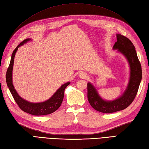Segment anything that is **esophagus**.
<instances>
[{
  "label": "esophagus",
  "mask_w": 149,
  "mask_h": 149,
  "mask_svg": "<svg viewBox=\"0 0 149 149\" xmlns=\"http://www.w3.org/2000/svg\"><path fill=\"white\" fill-rule=\"evenodd\" d=\"M80 77L81 78H86L87 77V75L86 72H81V73L80 74Z\"/></svg>",
  "instance_id": "34e87169"
}]
</instances>
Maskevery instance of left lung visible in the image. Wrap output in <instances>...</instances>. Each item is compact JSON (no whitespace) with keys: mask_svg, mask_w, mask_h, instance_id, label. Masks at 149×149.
<instances>
[{"mask_svg":"<svg viewBox=\"0 0 149 149\" xmlns=\"http://www.w3.org/2000/svg\"><path fill=\"white\" fill-rule=\"evenodd\" d=\"M116 36L117 41L113 49H118L127 58L130 69V80L125 91L116 100L105 101L98 95L93 85L87 84V98L90 105L97 111L104 113H115L128 107L137 95L142 78L141 65L132 42L121 35L117 34Z\"/></svg>","mask_w":149,"mask_h":149,"instance_id":"8db88e82","label":"left lung"}]
</instances>
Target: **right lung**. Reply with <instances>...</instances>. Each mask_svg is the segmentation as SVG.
I'll return each mask as SVG.
<instances>
[{
	"label": "right lung",
	"mask_w": 149,
	"mask_h": 149,
	"mask_svg": "<svg viewBox=\"0 0 149 149\" xmlns=\"http://www.w3.org/2000/svg\"><path fill=\"white\" fill-rule=\"evenodd\" d=\"M31 39H26L22 42H20L12 53L10 65L7 69L6 75L7 86L13 97L15 102L19 105L21 110H22L25 113L35 115V116H42V115L49 114L54 113L60 107L63 101V96H64V91L65 87L70 84V82H68L62 85L61 87L56 91V92L54 94L52 97H51V98L47 100V101L41 103L29 102L21 98L15 91L13 82H12V71H13L15 53L17 52L18 47H19L20 45L26 43L27 42L29 41Z\"/></svg>",
	"instance_id": "1"
}]
</instances>
